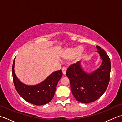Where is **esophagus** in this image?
<instances>
[{"label":"esophagus","instance_id":"1","mask_svg":"<svg viewBox=\"0 0 122 122\" xmlns=\"http://www.w3.org/2000/svg\"><path fill=\"white\" fill-rule=\"evenodd\" d=\"M62 71L63 74V75H66V71H67V69H66V67H63L62 69Z\"/></svg>","mask_w":122,"mask_h":122}]
</instances>
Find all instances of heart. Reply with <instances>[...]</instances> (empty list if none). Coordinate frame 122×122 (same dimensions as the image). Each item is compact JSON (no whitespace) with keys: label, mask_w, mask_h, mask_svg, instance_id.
I'll return each instance as SVG.
<instances>
[{"label":"heart","mask_w":122,"mask_h":122,"mask_svg":"<svg viewBox=\"0 0 122 122\" xmlns=\"http://www.w3.org/2000/svg\"><path fill=\"white\" fill-rule=\"evenodd\" d=\"M83 54V50L81 46H77L76 47L69 48L66 50L62 56L65 59L71 60L73 58L79 59Z\"/></svg>","instance_id":"b5f03b06"}]
</instances>
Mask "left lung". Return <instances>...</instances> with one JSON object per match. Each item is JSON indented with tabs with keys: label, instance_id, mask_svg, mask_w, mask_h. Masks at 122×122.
Instances as JSON below:
<instances>
[{
	"label": "left lung",
	"instance_id": "8db88e82",
	"mask_svg": "<svg viewBox=\"0 0 122 122\" xmlns=\"http://www.w3.org/2000/svg\"><path fill=\"white\" fill-rule=\"evenodd\" d=\"M97 52L102 60L99 68L88 73L84 71L81 61L71 65L66 75L69 79L72 93L77 101L88 103L97 100L102 96L110 80L111 63L108 54L99 46Z\"/></svg>",
	"mask_w": 122,
	"mask_h": 122
}]
</instances>
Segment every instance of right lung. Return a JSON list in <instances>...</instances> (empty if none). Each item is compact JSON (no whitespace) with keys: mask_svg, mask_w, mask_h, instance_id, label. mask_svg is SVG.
Returning a JSON list of instances; mask_svg holds the SVG:
<instances>
[{"mask_svg":"<svg viewBox=\"0 0 122 122\" xmlns=\"http://www.w3.org/2000/svg\"><path fill=\"white\" fill-rule=\"evenodd\" d=\"M15 57L12 66L13 82L19 94L26 101L35 105L47 103L53 98L57 84L62 76V70H57L50 75L45 80L34 85L24 84L19 80L14 71Z\"/></svg>","mask_w":122,"mask_h":122,"instance_id":"right-lung-1","label":"right lung"}]
</instances>
